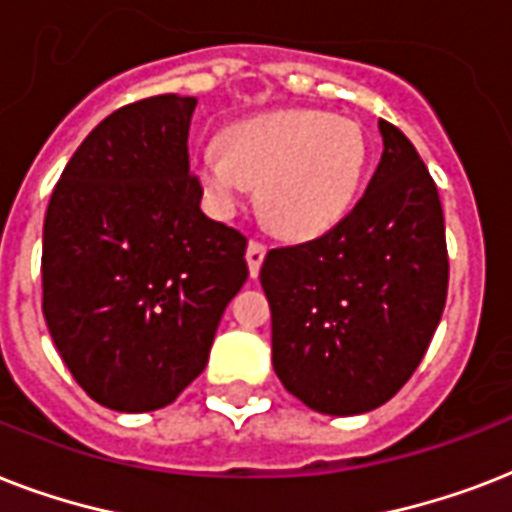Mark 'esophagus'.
Masks as SVG:
<instances>
[{"instance_id":"1","label":"esophagus","mask_w":512,"mask_h":512,"mask_svg":"<svg viewBox=\"0 0 512 512\" xmlns=\"http://www.w3.org/2000/svg\"><path fill=\"white\" fill-rule=\"evenodd\" d=\"M265 244H260V241H249V247H247V265H249V276L255 279L257 273H260V265H263L265 260Z\"/></svg>"}]
</instances>
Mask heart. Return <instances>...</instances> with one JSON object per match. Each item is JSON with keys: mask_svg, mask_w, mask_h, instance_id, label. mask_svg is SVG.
Segmentation results:
<instances>
[{"mask_svg": "<svg viewBox=\"0 0 512 512\" xmlns=\"http://www.w3.org/2000/svg\"><path fill=\"white\" fill-rule=\"evenodd\" d=\"M369 135L353 119L313 108H281L225 130L223 140L193 159V177L215 215L247 207L260 185V207L287 239H316L356 204Z\"/></svg>", "mask_w": 512, "mask_h": 512, "instance_id": "b5f03b06", "label": "heart"}]
</instances>
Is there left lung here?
I'll use <instances>...</instances> for the list:
<instances>
[{
  "instance_id": "1",
  "label": "left lung",
  "mask_w": 512,
  "mask_h": 512,
  "mask_svg": "<svg viewBox=\"0 0 512 512\" xmlns=\"http://www.w3.org/2000/svg\"><path fill=\"white\" fill-rule=\"evenodd\" d=\"M382 159L345 220L271 249L273 369L313 412H372L420 366L446 305L444 209L404 132L380 119Z\"/></svg>"
}]
</instances>
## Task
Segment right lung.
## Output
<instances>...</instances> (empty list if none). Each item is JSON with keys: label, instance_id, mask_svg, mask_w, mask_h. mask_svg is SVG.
<instances>
[{"label": "right lung", "instance_id": "obj_1", "mask_svg": "<svg viewBox=\"0 0 512 512\" xmlns=\"http://www.w3.org/2000/svg\"><path fill=\"white\" fill-rule=\"evenodd\" d=\"M193 111L156 95L106 116L44 215V321L84 393L116 412L162 409L204 372L249 276L247 236L199 207Z\"/></svg>", "mask_w": 512, "mask_h": 512}]
</instances>
